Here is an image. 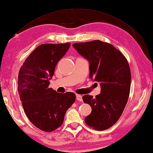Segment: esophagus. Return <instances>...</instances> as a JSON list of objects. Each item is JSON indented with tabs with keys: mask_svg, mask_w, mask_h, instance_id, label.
Here are the masks:
<instances>
[{
	"mask_svg": "<svg viewBox=\"0 0 153 153\" xmlns=\"http://www.w3.org/2000/svg\"><path fill=\"white\" fill-rule=\"evenodd\" d=\"M76 99H77V101H82V100H83L82 95H78V94L76 95Z\"/></svg>",
	"mask_w": 153,
	"mask_h": 153,
	"instance_id": "esophagus-1",
	"label": "esophagus"
}]
</instances>
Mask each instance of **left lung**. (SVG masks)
<instances>
[{"label": "left lung", "instance_id": "1", "mask_svg": "<svg viewBox=\"0 0 153 153\" xmlns=\"http://www.w3.org/2000/svg\"><path fill=\"white\" fill-rule=\"evenodd\" d=\"M73 47L89 62V77L100 83L101 94L85 95L83 102L91 107L85 123L95 130L113 126L122 115L131 88L130 67L124 55L113 46L100 40L75 43Z\"/></svg>", "mask_w": 153, "mask_h": 153}]
</instances>
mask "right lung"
<instances>
[{
	"instance_id": "1",
	"label": "right lung",
	"mask_w": 153,
	"mask_h": 153,
	"mask_svg": "<svg viewBox=\"0 0 153 153\" xmlns=\"http://www.w3.org/2000/svg\"><path fill=\"white\" fill-rule=\"evenodd\" d=\"M70 47V43L41 44L19 71L18 91L24 111L33 125L46 132L61 126L65 112L76 101L74 93L59 94L48 88L57 64Z\"/></svg>"
}]
</instances>
